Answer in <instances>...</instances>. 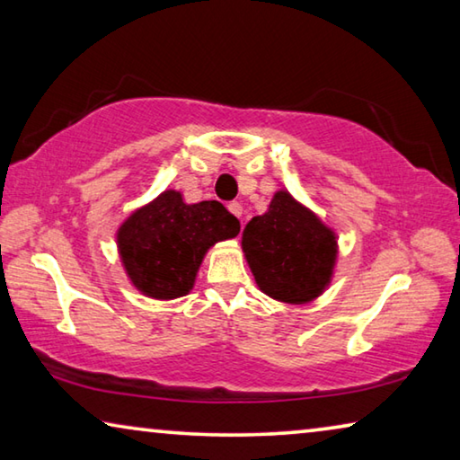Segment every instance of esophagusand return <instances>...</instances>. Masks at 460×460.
Masks as SVG:
<instances>
[{"mask_svg": "<svg viewBox=\"0 0 460 460\" xmlns=\"http://www.w3.org/2000/svg\"><path fill=\"white\" fill-rule=\"evenodd\" d=\"M227 208L229 211L237 217V219H241V215H243V207H241V202H237V200H233V202H229L227 205Z\"/></svg>", "mask_w": 460, "mask_h": 460, "instance_id": "esophagus-1", "label": "esophagus"}]
</instances>
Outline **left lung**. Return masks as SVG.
<instances>
[{
	"instance_id": "8db88e82",
	"label": "left lung",
	"mask_w": 460,
	"mask_h": 460,
	"mask_svg": "<svg viewBox=\"0 0 460 460\" xmlns=\"http://www.w3.org/2000/svg\"><path fill=\"white\" fill-rule=\"evenodd\" d=\"M241 247L260 290L288 305L321 296L337 261L334 231L288 190H278L268 213L245 225Z\"/></svg>"
}]
</instances>
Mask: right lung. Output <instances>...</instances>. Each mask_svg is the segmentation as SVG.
<instances>
[{
  "label": "right lung",
  "instance_id": "right-lung-1",
  "mask_svg": "<svg viewBox=\"0 0 460 460\" xmlns=\"http://www.w3.org/2000/svg\"><path fill=\"white\" fill-rule=\"evenodd\" d=\"M237 233V217L219 200L186 205L181 192L164 190L128 217L118 231V247L139 292L172 300L192 290L208 247Z\"/></svg>",
  "mask_w": 460,
  "mask_h": 460
}]
</instances>
